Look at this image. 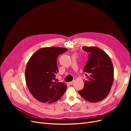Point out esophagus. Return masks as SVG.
I'll return each instance as SVG.
<instances>
[{"label": "esophagus", "mask_w": 131, "mask_h": 131, "mask_svg": "<svg viewBox=\"0 0 131 131\" xmlns=\"http://www.w3.org/2000/svg\"><path fill=\"white\" fill-rule=\"evenodd\" d=\"M75 82V80H73V81H72V82H69V83H70V84H71V85H72L73 83H74V82Z\"/></svg>", "instance_id": "34e87169"}]
</instances>
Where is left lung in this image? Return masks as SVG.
<instances>
[{"label": "left lung", "mask_w": 131, "mask_h": 131, "mask_svg": "<svg viewBox=\"0 0 131 131\" xmlns=\"http://www.w3.org/2000/svg\"><path fill=\"white\" fill-rule=\"evenodd\" d=\"M89 53V60L83 71L87 73L83 89L79 91L81 97L91 102L100 101L106 98L114 82V68L108 54L94 46L83 47Z\"/></svg>", "instance_id": "8db88e82"}]
</instances>
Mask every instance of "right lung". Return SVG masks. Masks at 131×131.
Listing matches in <instances>:
<instances>
[{"mask_svg":"<svg viewBox=\"0 0 131 131\" xmlns=\"http://www.w3.org/2000/svg\"><path fill=\"white\" fill-rule=\"evenodd\" d=\"M67 50L56 47L40 48L27 63L25 72L27 87L39 101L51 104L59 100L65 93L66 84L54 81L58 72L57 58Z\"/></svg>","mask_w":131,"mask_h":131,"instance_id":"add662e5","label":"right lung"}]
</instances>
